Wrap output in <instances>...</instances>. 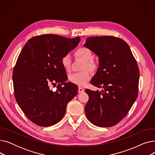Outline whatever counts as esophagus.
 <instances>
[{
    "label": "esophagus",
    "mask_w": 155,
    "mask_h": 155,
    "mask_svg": "<svg viewBox=\"0 0 155 155\" xmlns=\"http://www.w3.org/2000/svg\"><path fill=\"white\" fill-rule=\"evenodd\" d=\"M84 91H85V89L84 88L81 87H78V93H82L84 92Z\"/></svg>",
    "instance_id": "esophagus-1"
}]
</instances>
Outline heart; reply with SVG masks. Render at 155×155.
<instances>
[{
    "instance_id": "heart-1",
    "label": "heart",
    "mask_w": 155,
    "mask_h": 155,
    "mask_svg": "<svg viewBox=\"0 0 155 155\" xmlns=\"http://www.w3.org/2000/svg\"><path fill=\"white\" fill-rule=\"evenodd\" d=\"M75 55L77 58L84 60L82 67L84 71L73 73L69 76V80L73 84L79 86H84L92 78L91 71H95L98 68V63L92 58L93 53L92 51L87 48L82 47L78 48L75 51ZM61 63L64 70L69 71L71 65V60L70 55H64L61 59Z\"/></svg>"
}]
</instances>
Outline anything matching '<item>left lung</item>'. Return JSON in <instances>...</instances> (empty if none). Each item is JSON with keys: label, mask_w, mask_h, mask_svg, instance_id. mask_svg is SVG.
I'll return each mask as SVG.
<instances>
[{"label": "left lung", "mask_w": 155, "mask_h": 155, "mask_svg": "<svg viewBox=\"0 0 155 155\" xmlns=\"http://www.w3.org/2000/svg\"><path fill=\"white\" fill-rule=\"evenodd\" d=\"M84 46L99 58V67L91 80L101 92L86 89L85 107L88 120L99 127H111L123 120L138 95L140 70L129 45L112 36L87 39Z\"/></svg>", "instance_id": "1"}]
</instances>
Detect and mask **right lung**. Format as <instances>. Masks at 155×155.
Segmentation results:
<instances>
[{
  "mask_svg": "<svg viewBox=\"0 0 155 155\" xmlns=\"http://www.w3.org/2000/svg\"><path fill=\"white\" fill-rule=\"evenodd\" d=\"M79 36L70 39L56 35H41L29 39L14 68L15 99L34 124L53 126L63 117L68 103L77 95V85L68 78L61 59L79 43ZM58 85L53 91L51 87Z\"/></svg>",
  "mask_w": 155,
  "mask_h": 155,
  "instance_id": "obj_1",
  "label": "right lung"
}]
</instances>
